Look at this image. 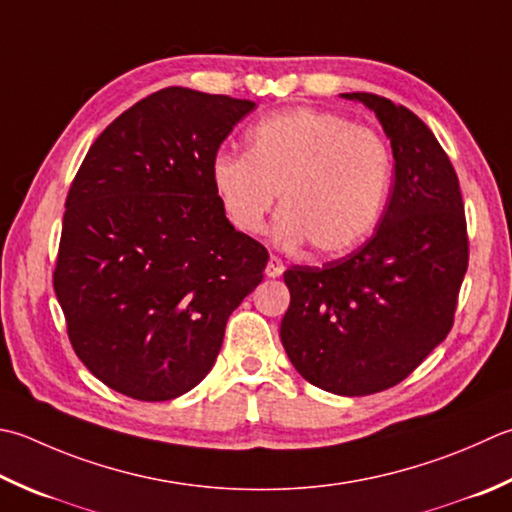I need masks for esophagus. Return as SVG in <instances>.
<instances>
[{
    "mask_svg": "<svg viewBox=\"0 0 512 512\" xmlns=\"http://www.w3.org/2000/svg\"><path fill=\"white\" fill-rule=\"evenodd\" d=\"M282 273H284V262L279 257L273 255V257L268 259V264H266V275L268 277H279Z\"/></svg>",
    "mask_w": 512,
    "mask_h": 512,
    "instance_id": "esophagus-1",
    "label": "esophagus"
}]
</instances>
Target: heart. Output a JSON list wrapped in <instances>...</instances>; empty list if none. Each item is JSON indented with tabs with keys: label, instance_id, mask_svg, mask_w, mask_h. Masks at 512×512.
Wrapping results in <instances>:
<instances>
[{
	"label": "heart",
	"instance_id": "b5f03b06",
	"mask_svg": "<svg viewBox=\"0 0 512 512\" xmlns=\"http://www.w3.org/2000/svg\"><path fill=\"white\" fill-rule=\"evenodd\" d=\"M393 162L373 128L315 108L270 115L246 133V153H217L210 179L237 230L257 235L279 204L277 237L315 253L357 246L382 215Z\"/></svg>",
	"mask_w": 512,
	"mask_h": 512
}]
</instances>
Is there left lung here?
Wrapping results in <instances>:
<instances>
[{
	"mask_svg": "<svg viewBox=\"0 0 512 512\" xmlns=\"http://www.w3.org/2000/svg\"><path fill=\"white\" fill-rule=\"evenodd\" d=\"M344 97L382 122L395 157L393 193L362 248L286 270L290 306L279 335L306 382L362 397L404 382L450 333L468 233L457 173L433 130L386 97Z\"/></svg>",
	"mask_w": 512,
	"mask_h": 512,
	"instance_id": "8db88e82",
	"label": "left lung"
}]
</instances>
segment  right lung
I'll return each instance as SVG.
<instances>
[{
  "label": "right lung",
  "instance_id": "right-lung-1",
  "mask_svg": "<svg viewBox=\"0 0 512 512\" xmlns=\"http://www.w3.org/2000/svg\"><path fill=\"white\" fill-rule=\"evenodd\" d=\"M248 99L162 88L124 110L66 197L53 273L68 339L99 382L166 402L210 373L268 250L233 228L210 179Z\"/></svg>",
  "mask_w": 512,
  "mask_h": 512
}]
</instances>
